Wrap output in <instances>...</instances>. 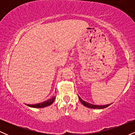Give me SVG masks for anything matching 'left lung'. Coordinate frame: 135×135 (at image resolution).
<instances>
[{
	"label": "left lung",
	"mask_w": 135,
	"mask_h": 135,
	"mask_svg": "<svg viewBox=\"0 0 135 135\" xmlns=\"http://www.w3.org/2000/svg\"><path fill=\"white\" fill-rule=\"evenodd\" d=\"M79 97V96H78ZM79 100L80 101V102L82 103V104L84 105L85 107H86L88 108H94V109H102V108H107V107L109 106V105H111L110 104H108V105H93V104H91V103H88V102L84 101L83 100H82L79 97Z\"/></svg>",
	"instance_id": "1"
}]
</instances>
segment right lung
<instances>
[{
  "label": "right lung",
  "instance_id": "add662e5",
  "mask_svg": "<svg viewBox=\"0 0 135 135\" xmlns=\"http://www.w3.org/2000/svg\"><path fill=\"white\" fill-rule=\"evenodd\" d=\"M55 100V97H52L51 98L47 100V101H45L44 102H42V103H36V104H27V106L30 107H32V108H44L46 107L49 106L53 103L54 101Z\"/></svg>",
  "mask_w": 135,
  "mask_h": 135
}]
</instances>
